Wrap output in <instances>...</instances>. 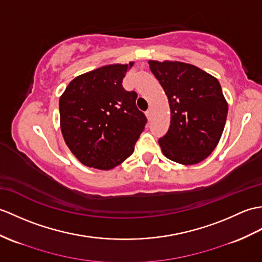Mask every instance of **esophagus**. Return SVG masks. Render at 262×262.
Returning a JSON list of instances; mask_svg holds the SVG:
<instances>
[{"label":"esophagus","instance_id":"1","mask_svg":"<svg viewBox=\"0 0 262 262\" xmlns=\"http://www.w3.org/2000/svg\"><path fill=\"white\" fill-rule=\"evenodd\" d=\"M151 115H153V108L150 107V108L148 109V111L146 112V116H147L148 119H150V118H151Z\"/></svg>","mask_w":262,"mask_h":262}]
</instances>
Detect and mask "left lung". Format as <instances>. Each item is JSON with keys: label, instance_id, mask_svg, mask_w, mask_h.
Listing matches in <instances>:
<instances>
[{"label": "left lung", "instance_id": "obj_1", "mask_svg": "<svg viewBox=\"0 0 262 262\" xmlns=\"http://www.w3.org/2000/svg\"><path fill=\"white\" fill-rule=\"evenodd\" d=\"M171 108V125L159 139L168 160L193 165L214 150L226 126L228 103L217 79L198 67L149 60Z\"/></svg>", "mask_w": 262, "mask_h": 262}]
</instances>
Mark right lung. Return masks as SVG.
I'll return each instance as SVG.
<instances>
[{"instance_id": "right-lung-1", "label": "right lung", "mask_w": 262, "mask_h": 262, "mask_svg": "<svg viewBox=\"0 0 262 262\" xmlns=\"http://www.w3.org/2000/svg\"><path fill=\"white\" fill-rule=\"evenodd\" d=\"M134 64H108L70 81L60 97V127L71 153L83 165L112 169L129 157L147 118L137 94L123 87Z\"/></svg>"}]
</instances>
